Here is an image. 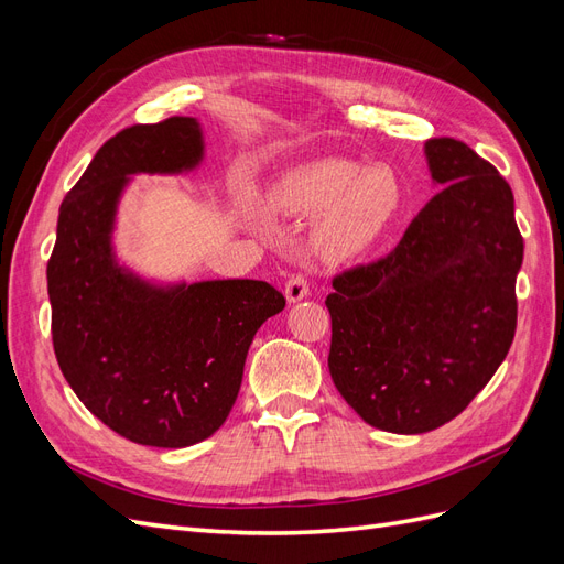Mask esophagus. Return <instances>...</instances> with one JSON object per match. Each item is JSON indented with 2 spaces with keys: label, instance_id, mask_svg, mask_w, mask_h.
<instances>
[{
  "label": "esophagus",
  "instance_id": "esophagus-1",
  "mask_svg": "<svg viewBox=\"0 0 564 564\" xmlns=\"http://www.w3.org/2000/svg\"><path fill=\"white\" fill-rule=\"evenodd\" d=\"M308 292H311V289H308V282H305L303 275H294L292 280L284 284V296H286L289 303L303 301L305 296H308Z\"/></svg>",
  "mask_w": 564,
  "mask_h": 564
}]
</instances>
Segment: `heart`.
Segmentation results:
<instances>
[{"label":"heart","instance_id":"heart-1","mask_svg":"<svg viewBox=\"0 0 564 564\" xmlns=\"http://www.w3.org/2000/svg\"><path fill=\"white\" fill-rule=\"evenodd\" d=\"M265 199L278 214L315 216L305 245L324 265L367 253L404 212V187L395 169L338 158L294 166L270 185Z\"/></svg>","mask_w":564,"mask_h":564}]
</instances>
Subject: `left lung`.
I'll list each match as a JSON object with an SVG mask.
<instances>
[{"label":"left lung","instance_id":"1","mask_svg":"<svg viewBox=\"0 0 564 564\" xmlns=\"http://www.w3.org/2000/svg\"><path fill=\"white\" fill-rule=\"evenodd\" d=\"M442 191L386 259L334 278L329 373L369 425L419 435L458 416L513 344L522 237L510 185L460 141L423 145Z\"/></svg>","mask_w":564,"mask_h":564}]
</instances>
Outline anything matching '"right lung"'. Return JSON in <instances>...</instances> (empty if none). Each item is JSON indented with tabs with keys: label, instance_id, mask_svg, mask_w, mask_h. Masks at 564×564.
Listing matches in <instances>:
<instances>
[{
	"label": "right lung",
	"instance_id": "right-lung-1",
	"mask_svg": "<svg viewBox=\"0 0 564 564\" xmlns=\"http://www.w3.org/2000/svg\"><path fill=\"white\" fill-rule=\"evenodd\" d=\"M202 160L195 117L119 131L63 199L46 265L63 377L135 445L178 449L214 435L240 392L256 332L284 308L261 280L155 282L119 263L117 212L131 176L187 174Z\"/></svg>",
	"mask_w": 564,
	"mask_h": 564
}]
</instances>
